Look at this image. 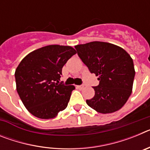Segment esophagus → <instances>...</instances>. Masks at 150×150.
Masks as SVG:
<instances>
[{"mask_svg":"<svg viewBox=\"0 0 150 150\" xmlns=\"http://www.w3.org/2000/svg\"><path fill=\"white\" fill-rule=\"evenodd\" d=\"M84 86H85V85L83 84V85H80V86H78L77 88H79V89H82V88H84Z\"/></svg>","mask_w":150,"mask_h":150,"instance_id":"1","label":"esophagus"}]
</instances>
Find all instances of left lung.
Returning <instances> with one entry per match:
<instances>
[{"instance_id":"8db88e82","label":"left lung","mask_w":150,"mask_h":150,"mask_svg":"<svg viewBox=\"0 0 150 150\" xmlns=\"http://www.w3.org/2000/svg\"><path fill=\"white\" fill-rule=\"evenodd\" d=\"M75 49L90 73L98 76L99 85L93 87L95 96L86 104L100 113L121 109L132 94L135 76L129 54L120 46L99 41L77 45Z\"/></svg>"}]
</instances>
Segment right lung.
Returning a JSON list of instances; mask_svg holds the SVG:
<instances>
[{
    "mask_svg": "<svg viewBox=\"0 0 150 150\" xmlns=\"http://www.w3.org/2000/svg\"><path fill=\"white\" fill-rule=\"evenodd\" d=\"M76 50L50 45L26 55L15 72L16 90L28 110L40 119H52L67 107L75 87L59 82L62 67Z\"/></svg>",
    "mask_w": 150,
    "mask_h": 150,
    "instance_id": "right-lung-1",
    "label": "right lung"
}]
</instances>
